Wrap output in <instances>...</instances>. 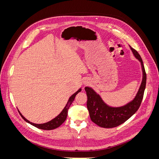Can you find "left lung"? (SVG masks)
<instances>
[{
  "label": "left lung",
  "mask_w": 159,
  "mask_h": 159,
  "mask_svg": "<svg viewBox=\"0 0 159 159\" xmlns=\"http://www.w3.org/2000/svg\"><path fill=\"white\" fill-rule=\"evenodd\" d=\"M130 48L134 56L140 61L143 70L142 83L137 95L133 101L124 106L112 107L105 103L93 89L89 87L85 88L88 96L87 107L91 120L101 127L113 128L120 125L135 113L141 105L146 87L147 74L141 56L137 50L131 46Z\"/></svg>",
  "instance_id": "8db88e82"
}]
</instances>
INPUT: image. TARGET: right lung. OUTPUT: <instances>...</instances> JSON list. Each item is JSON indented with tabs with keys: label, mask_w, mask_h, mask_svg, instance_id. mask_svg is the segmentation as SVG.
<instances>
[{
	"label": "right lung",
	"mask_w": 159,
	"mask_h": 159,
	"mask_svg": "<svg viewBox=\"0 0 159 159\" xmlns=\"http://www.w3.org/2000/svg\"><path fill=\"white\" fill-rule=\"evenodd\" d=\"M81 91V89H80L78 91H77L75 93H74L72 95L71 97L70 98L69 100L68 103H67L66 107L64 108V109L62 110V111L57 115L56 117H55L54 119H53L52 120H51L50 121H48L47 123H43V124H36V123H33L30 121H28L27 120L25 117L23 116V115L20 113V111H18L19 113H20V116L22 117V119L25 120V121H26L27 123L31 124L32 125L34 126L38 129H43V130H52V129H56L58 127H60L61 125L63 123L66 119L67 117V115H68V111L69 109V107H70L71 104L72 103V102H74V100L75 99V95L78 94L79 92Z\"/></svg>",
	"instance_id": "obj_1"
}]
</instances>
